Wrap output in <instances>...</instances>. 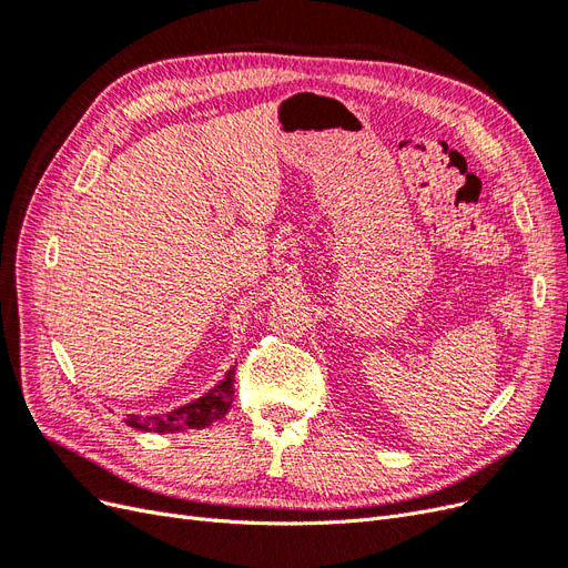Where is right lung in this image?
I'll return each mask as SVG.
<instances>
[{"label": "right lung", "mask_w": 568, "mask_h": 568, "mask_svg": "<svg viewBox=\"0 0 568 568\" xmlns=\"http://www.w3.org/2000/svg\"><path fill=\"white\" fill-rule=\"evenodd\" d=\"M232 395H234V369H230L225 379H222L211 393L201 395L199 400L168 412V415H156V417L130 415L125 424L132 428H140V432H161V434L186 432V428H205L227 415V409L232 405Z\"/></svg>", "instance_id": "1"}]
</instances>
